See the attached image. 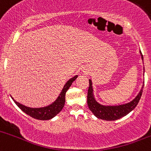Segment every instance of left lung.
Returning <instances> with one entry per match:
<instances>
[{
  "instance_id": "8db88e82",
  "label": "left lung",
  "mask_w": 151,
  "mask_h": 151,
  "mask_svg": "<svg viewBox=\"0 0 151 151\" xmlns=\"http://www.w3.org/2000/svg\"><path fill=\"white\" fill-rule=\"evenodd\" d=\"M140 54H141L142 59L143 60V56L141 52H140ZM143 86L138 95L131 102H128V103L119 105H103L96 102L93 93V87H92L91 80H89V87L87 96V103L89 109L98 119L107 121H114L120 119L128 114L131 111H132L136 108L140 98H141Z\"/></svg>"
}]
</instances>
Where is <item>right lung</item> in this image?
<instances>
[{
    "label": "right lung",
    "instance_id": "add662e5",
    "mask_svg": "<svg viewBox=\"0 0 151 151\" xmlns=\"http://www.w3.org/2000/svg\"><path fill=\"white\" fill-rule=\"evenodd\" d=\"M78 77L77 75L74 76V77L70 79L69 80L67 81L64 86L63 88L61 91L60 93L57 98L56 100L52 103L51 105H48V106L43 107V108H29V107L25 106V105H22V104L19 103V102H16L14 99H12L14 102V103L22 110L24 113H26V114L30 116L31 117L35 118L36 119H40V120H49V119H52L55 117L57 114H58L62 109L63 108L64 105H65V93L69 88L70 86H71L73 82L77 79Z\"/></svg>",
    "mask_w": 151,
    "mask_h": 151
}]
</instances>
